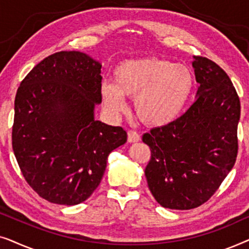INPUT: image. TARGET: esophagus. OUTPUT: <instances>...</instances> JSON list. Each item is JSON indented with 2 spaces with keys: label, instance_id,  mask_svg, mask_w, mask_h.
Listing matches in <instances>:
<instances>
[{
  "label": "esophagus",
  "instance_id": "1",
  "mask_svg": "<svg viewBox=\"0 0 249 249\" xmlns=\"http://www.w3.org/2000/svg\"><path fill=\"white\" fill-rule=\"evenodd\" d=\"M141 141V135L135 130H129L128 131V142H137Z\"/></svg>",
  "mask_w": 249,
  "mask_h": 249
}]
</instances>
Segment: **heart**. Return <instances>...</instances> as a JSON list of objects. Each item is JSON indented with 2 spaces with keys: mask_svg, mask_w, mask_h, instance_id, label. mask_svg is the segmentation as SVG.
<instances>
[{
  "mask_svg": "<svg viewBox=\"0 0 249 249\" xmlns=\"http://www.w3.org/2000/svg\"><path fill=\"white\" fill-rule=\"evenodd\" d=\"M114 85L104 84L101 98L113 114L125 110L124 97L135 100V111L142 124L162 127L181 114L193 91L190 70L155 56L127 60L114 69Z\"/></svg>",
  "mask_w": 249,
  "mask_h": 249,
  "instance_id": "1",
  "label": "heart"
}]
</instances>
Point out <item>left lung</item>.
Instances as JSON below:
<instances>
[{
  "instance_id": "obj_1",
  "label": "left lung",
  "mask_w": 249,
  "mask_h": 249,
  "mask_svg": "<svg viewBox=\"0 0 249 249\" xmlns=\"http://www.w3.org/2000/svg\"><path fill=\"white\" fill-rule=\"evenodd\" d=\"M193 67L199 84L196 101L177 120L142 136L151 148L148 188L160 205L171 210L207 202L238 153L240 101L229 76L203 56H194Z\"/></svg>"
}]
</instances>
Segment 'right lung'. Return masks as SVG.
Segmentation results:
<instances>
[{
  "label": "right lung",
  "instance_id": "1",
  "mask_svg": "<svg viewBox=\"0 0 249 249\" xmlns=\"http://www.w3.org/2000/svg\"><path fill=\"white\" fill-rule=\"evenodd\" d=\"M101 63L77 51L47 56L21 81L12 148L28 185L51 203L77 205L100 185L107 156L127 132L95 120Z\"/></svg>",
  "mask_w": 249,
  "mask_h": 249
}]
</instances>
